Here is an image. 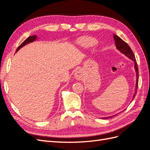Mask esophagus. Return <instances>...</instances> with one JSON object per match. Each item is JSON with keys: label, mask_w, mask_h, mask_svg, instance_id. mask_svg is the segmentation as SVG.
Returning a JSON list of instances; mask_svg holds the SVG:
<instances>
[{"label": "esophagus", "mask_w": 150, "mask_h": 150, "mask_svg": "<svg viewBox=\"0 0 150 150\" xmlns=\"http://www.w3.org/2000/svg\"><path fill=\"white\" fill-rule=\"evenodd\" d=\"M74 78L78 80H81L82 79V74H81V72L79 71H76L74 73Z\"/></svg>", "instance_id": "34e87169"}]
</instances>
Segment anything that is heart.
I'll return each instance as SVG.
<instances>
[{"mask_svg": "<svg viewBox=\"0 0 150 150\" xmlns=\"http://www.w3.org/2000/svg\"><path fill=\"white\" fill-rule=\"evenodd\" d=\"M81 42L82 45L84 47H91L94 46L96 44V40L93 38H84L81 39Z\"/></svg>", "mask_w": 150, "mask_h": 150, "instance_id": "1", "label": "heart"}]
</instances>
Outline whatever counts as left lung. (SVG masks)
I'll use <instances>...</instances> for the list:
<instances>
[{
  "label": "left lung",
  "mask_w": 150,
  "mask_h": 150,
  "mask_svg": "<svg viewBox=\"0 0 150 150\" xmlns=\"http://www.w3.org/2000/svg\"><path fill=\"white\" fill-rule=\"evenodd\" d=\"M113 36H114V40L115 41V44H116V47L117 49H118L119 51L124 54L125 55H126L127 57H129L130 59L133 61L134 62V68H135V71H136V73H137V83H136V87H135V93L133 96V99L134 98L136 94H137V89L138 87V76H139V73H138V64L137 63V61H136V59L134 57V54L133 52V51L131 50L130 47L128 46V44L126 43L123 40H122L119 36H117V35L113 34ZM118 114V113H117ZM116 114V115H117ZM116 115H112L111 116H108V117H103V120H106V119H109V118H111V117H114L116 116Z\"/></svg>",
  "instance_id": "left-lung-1"
}]
</instances>
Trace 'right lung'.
Returning <instances> with one entry per match:
<instances>
[{
  "label": "right lung",
  "mask_w": 150,
  "mask_h": 150,
  "mask_svg": "<svg viewBox=\"0 0 150 150\" xmlns=\"http://www.w3.org/2000/svg\"><path fill=\"white\" fill-rule=\"evenodd\" d=\"M36 39H37V35H35L29 36V38H27V39L24 40V41L23 42H22V43L20 45V46L17 48L16 52H17L18 51H19V50L21 47H22L23 46H24L25 45L28 44H29V43H30V42H32L34 41V40H36Z\"/></svg>",
  "instance_id": "add662e5"
}]
</instances>
